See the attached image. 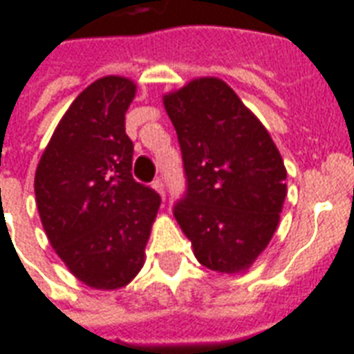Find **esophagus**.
Segmentation results:
<instances>
[{
    "label": "esophagus",
    "mask_w": 354,
    "mask_h": 354,
    "mask_svg": "<svg viewBox=\"0 0 354 354\" xmlns=\"http://www.w3.org/2000/svg\"><path fill=\"white\" fill-rule=\"evenodd\" d=\"M153 189L155 192H159V195H161L162 199H165V184H162L161 180H153Z\"/></svg>",
    "instance_id": "obj_1"
}]
</instances>
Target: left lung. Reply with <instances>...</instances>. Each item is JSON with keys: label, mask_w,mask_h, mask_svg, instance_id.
<instances>
[{"label": "left lung", "mask_w": 354, "mask_h": 354, "mask_svg": "<svg viewBox=\"0 0 354 354\" xmlns=\"http://www.w3.org/2000/svg\"><path fill=\"white\" fill-rule=\"evenodd\" d=\"M185 192L172 212L195 258L239 273L269 245L286 197V169L266 131L233 88L216 77L167 94Z\"/></svg>", "instance_id": "left-lung-1"}]
</instances>
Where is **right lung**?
<instances>
[{
  "label": "right lung",
  "instance_id": "obj_1",
  "mask_svg": "<svg viewBox=\"0 0 354 354\" xmlns=\"http://www.w3.org/2000/svg\"><path fill=\"white\" fill-rule=\"evenodd\" d=\"M132 81L108 75L73 100L35 170V201L50 245L80 281L100 290L142 266L161 197L132 178L124 113Z\"/></svg>",
  "mask_w": 354,
  "mask_h": 354
}]
</instances>
